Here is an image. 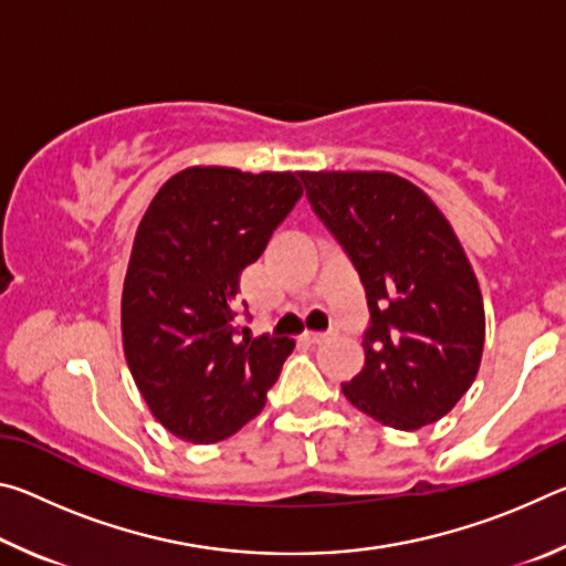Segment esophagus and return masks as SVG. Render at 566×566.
I'll use <instances>...</instances> for the list:
<instances>
[{
    "instance_id": "esophagus-1",
    "label": "esophagus",
    "mask_w": 566,
    "mask_h": 566,
    "mask_svg": "<svg viewBox=\"0 0 566 566\" xmlns=\"http://www.w3.org/2000/svg\"><path fill=\"white\" fill-rule=\"evenodd\" d=\"M302 339L310 344V347H319V344L327 342V337H324V334H304Z\"/></svg>"
}]
</instances>
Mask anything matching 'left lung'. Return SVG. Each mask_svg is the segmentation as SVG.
Segmentation results:
<instances>
[{
    "label": "left lung",
    "mask_w": 566,
    "mask_h": 566,
    "mask_svg": "<svg viewBox=\"0 0 566 566\" xmlns=\"http://www.w3.org/2000/svg\"><path fill=\"white\" fill-rule=\"evenodd\" d=\"M306 199L367 292L364 367L344 397L391 429L452 411L484 349V302L452 224L391 171H302Z\"/></svg>",
    "instance_id": "8db88e82"
}]
</instances>
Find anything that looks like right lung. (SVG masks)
<instances>
[{"label":"right lung","instance_id":"1","mask_svg":"<svg viewBox=\"0 0 566 566\" xmlns=\"http://www.w3.org/2000/svg\"><path fill=\"white\" fill-rule=\"evenodd\" d=\"M300 171L187 167L151 199L122 290L129 371L161 427L191 444L239 432L266 405L294 342L237 337V292L302 197Z\"/></svg>","mask_w":566,"mask_h":566}]
</instances>
